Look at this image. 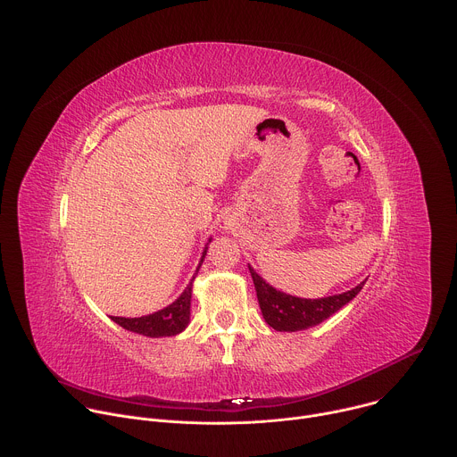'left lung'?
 Masks as SVG:
<instances>
[{"label":"left lung","mask_w":457,"mask_h":457,"mask_svg":"<svg viewBox=\"0 0 457 457\" xmlns=\"http://www.w3.org/2000/svg\"><path fill=\"white\" fill-rule=\"evenodd\" d=\"M249 272L253 276V283L256 288V297H258L262 316L265 323L278 332L307 330L311 327L323 323L325 320L334 316L337 311H341L345 305H348L366 283L364 279L357 287L343 294L307 299V297H295L281 290H276L251 265H249Z\"/></svg>","instance_id":"1"}]
</instances>
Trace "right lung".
<instances>
[{
	"mask_svg": "<svg viewBox=\"0 0 457 457\" xmlns=\"http://www.w3.org/2000/svg\"><path fill=\"white\" fill-rule=\"evenodd\" d=\"M212 242V238L208 240ZM206 249L203 251L199 267L203 265V260L206 256ZM197 267V270H199ZM197 274V272H195ZM194 279L195 276L190 279L188 287L183 290V294L172 303V305L154 312L148 316H141V318H114L111 316V320L120 325L121 328L139 334V336H146V337H172L181 334L188 323H190V305H192V287H194Z\"/></svg>",
	"mask_w": 457,
	"mask_h": 457,
	"instance_id": "1",
	"label": "right lung"
}]
</instances>
